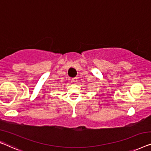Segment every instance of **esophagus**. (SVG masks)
Here are the masks:
<instances>
[{"instance_id": "1", "label": "esophagus", "mask_w": 151, "mask_h": 151, "mask_svg": "<svg viewBox=\"0 0 151 151\" xmlns=\"http://www.w3.org/2000/svg\"><path fill=\"white\" fill-rule=\"evenodd\" d=\"M77 80H78L77 77H74V78H72V81H73V82H74V83L77 82Z\"/></svg>"}]
</instances>
